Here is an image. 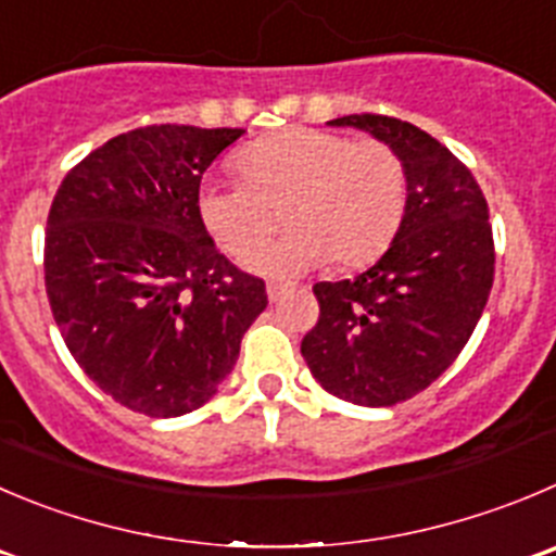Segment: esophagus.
Instances as JSON below:
<instances>
[{
  "instance_id": "obj_1",
  "label": "esophagus",
  "mask_w": 556,
  "mask_h": 556,
  "mask_svg": "<svg viewBox=\"0 0 556 556\" xmlns=\"http://www.w3.org/2000/svg\"><path fill=\"white\" fill-rule=\"evenodd\" d=\"M287 292H289L287 283H278V281H269L267 283V298L273 300V303H278V300H281Z\"/></svg>"
}]
</instances>
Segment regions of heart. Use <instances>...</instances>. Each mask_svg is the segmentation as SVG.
Wrapping results in <instances>:
<instances>
[{"label":"heart","instance_id":"1","mask_svg":"<svg viewBox=\"0 0 556 556\" xmlns=\"http://www.w3.org/2000/svg\"><path fill=\"white\" fill-rule=\"evenodd\" d=\"M242 182L204 179L195 215L229 256L248 258L282 207L290 231L248 262L253 273L289 278L319 267H366L388 251L406 213V166L393 147L319 128H283L237 152Z\"/></svg>","mask_w":556,"mask_h":556}]
</instances>
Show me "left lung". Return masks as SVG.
I'll list each match as a JSON object with an SVG mask.
<instances>
[{"label": "left lung", "instance_id": "left-lung-1", "mask_svg": "<svg viewBox=\"0 0 556 556\" xmlns=\"http://www.w3.org/2000/svg\"><path fill=\"white\" fill-rule=\"evenodd\" d=\"M393 147L406 166V213L374 267L314 287L319 321L303 338L305 363L327 393L361 406H393L453 366L494 283L489 204L472 172L426 130L395 116L349 114Z\"/></svg>", "mask_w": 556, "mask_h": 556}]
</instances>
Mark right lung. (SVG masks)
<instances>
[{"instance_id": "1", "label": "right lung", "mask_w": 556, "mask_h": 556, "mask_svg": "<svg viewBox=\"0 0 556 556\" xmlns=\"http://www.w3.org/2000/svg\"><path fill=\"white\" fill-rule=\"evenodd\" d=\"M245 130L150 125L67 172L46 226V292L67 349L128 409L179 417L218 393L267 308L204 231L195 190Z\"/></svg>"}]
</instances>
